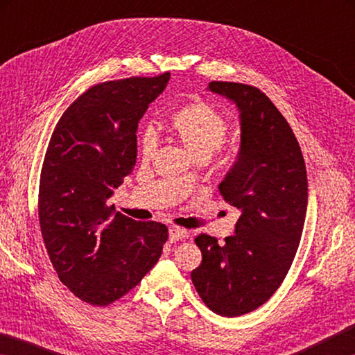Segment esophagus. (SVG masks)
Listing matches in <instances>:
<instances>
[{
    "label": "esophagus",
    "mask_w": 355,
    "mask_h": 355,
    "mask_svg": "<svg viewBox=\"0 0 355 355\" xmlns=\"http://www.w3.org/2000/svg\"><path fill=\"white\" fill-rule=\"evenodd\" d=\"M189 233L183 230V228H177V227H171L169 228V243H177L180 239L188 238Z\"/></svg>",
    "instance_id": "34e87169"
}]
</instances>
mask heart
I'll return each instance as SVG.
<instances>
[{"mask_svg":"<svg viewBox=\"0 0 355 355\" xmlns=\"http://www.w3.org/2000/svg\"><path fill=\"white\" fill-rule=\"evenodd\" d=\"M169 128L183 144L192 158L211 156L227 137V122L220 114L205 103H192L173 114ZM155 150V137L147 131L141 139V152L148 158Z\"/></svg>","mask_w":355,"mask_h":355,"instance_id":"1","label":"heart"}]
</instances>
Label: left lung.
Returning <instances> with one entry per match:
<instances>
[{
  "label": "left lung",
  "mask_w": 355,
  "mask_h": 355,
  "mask_svg": "<svg viewBox=\"0 0 355 355\" xmlns=\"http://www.w3.org/2000/svg\"><path fill=\"white\" fill-rule=\"evenodd\" d=\"M208 91L236 106L241 142L235 164L219 183L239 211L225 244L196 238L202 264L191 274L207 307L220 316L249 313L284 282L299 248L307 213V171L290 125L266 95L239 83L213 81Z\"/></svg>",
  "instance_id": "8db88e82"
}]
</instances>
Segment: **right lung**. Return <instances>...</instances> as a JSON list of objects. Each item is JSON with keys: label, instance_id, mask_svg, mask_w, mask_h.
Returning <instances> with one entry per match:
<instances>
[{"label": "right lung", "instance_id": "add662e5", "mask_svg": "<svg viewBox=\"0 0 355 355\" xmlns=\"http://www.w3.org/2000/svg\"><path fill=\"white\" fill-rule=\"evenodd\" d=\"M171 73L97 84L62 114L48 146L39 218L58 277L84 302L107 305L159 260L167 227L114 213L107 200L135 169L137 122Z\"/></svg>", "mask_w": 355, "mask_h": 355}]
</instances>
